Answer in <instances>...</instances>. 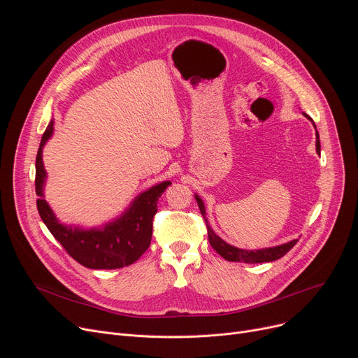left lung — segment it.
Masks as SVG:
<instances>
[{"label":"left lung","instance_id":"1","mask_svg":"<svg viewBox=\"0 0 358 358\" xmlns=\"http://www.w3.org/2000/svg\"><path fill=\"white\" fill-rule=\"evenodd\" d=\"M305 115V113H303ZM309 120H312L308 115H305ZM315 126V123H313ZM316 129V126H315ZM316 152L321 154V142H319V134L316 131ZM196 200L199 204V209L201 216L206 220V227H208V235H209V242L212 248L227 261H234V262H248V264H257V262H270V261H275L278 258H281L283 255H286L294 245L297 239H293L287 243H283V245H277L273 248H264V250H255V251H248V250H241L236 247L229 245V243L224 242L222 238H219L213 229L210 228V224L206 219V210H204V203L201 201V199L196 194Z\"/></svg>","mask_w":358,"mask_h":358}]
</instances>
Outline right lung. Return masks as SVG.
Instances as JSON below:
<instances>
[{
	"label": "right lung",
	"mask_w": 358,
	"mask_h": 358,
	"mask_svg": "<svg viewBox=\"0 0 358 358\" xmlns=\"http://www.w3.org/2000/svg\"><path fill=\"white\" fill-rule=\"evenodd\" d=\"M53 134V120L48 124L36 157V194L37 210L50 234L64 250L81 266L94 270H113L134 264L149 248L152 238V222L158 210L157 201L169 181H162L141 193L129 209L103 228L81 229L62 224L45 200L43 187L46 169L43 166V146Z\"/></svg>",
	"instance_id": "right-lung-1"
}]
</instances>
